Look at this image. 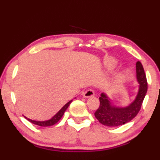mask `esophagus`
Here are the masks:
<instances>
[{
	"mask_svg": "<svg viewBox=\"0 0 160 160\" xmlns=\"http://www.w3.org/2000/svg\"><path fill=\"white\" fill-rule=\"evenodd\" d=\"M94 95H95V92H94L92 89L86 90V91L83 93V97L86 98L92 97V96H94Z\"/></svg>",
	"mask_w": 160,
	"mask_h": 160,
	"instance_id": "1",
	"label": "esophagus"
}]
</instances>
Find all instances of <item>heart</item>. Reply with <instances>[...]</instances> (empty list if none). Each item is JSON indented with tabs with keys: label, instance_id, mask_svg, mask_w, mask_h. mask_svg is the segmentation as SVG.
Instances as JSON below:
<instances>
[{
	"label": "heart",
	"instance_id": "heart-1",
	"mask_svg": "<svg viewBox=\"0 0 160 160\" xmlns=\"http://www.w3.org/2000/svg\"><path fill=\"white\" fill-rule=\"evenodd\" d=\"M117 65V62L114 59H109L106 61V65L108 69L114 68ZM125 75V74H124Z\"/></svg>",
	"mask_w": 160,
	"mask_h": 160
}]
</instances>
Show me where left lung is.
Returning a JSON list of instances; mask_svg holds the SVG:
<instances>
[{
	"mask_svg": "<svg viewBox=\"0 0 160 160\" xmlns=\"http://www.w3.org/2000/svg\"><path fill=\"white\" fill-rule=\"evenodd\" d=\"M136 65V79L139 86L135 100L126 107H115L112 104L108 96L101 93L99 98L100 106L95 115L102 124L108 127L122 126L132 120L139 112L148 91V82L142 63L138 61Z\"/></svg>",
	"mask_w": 160,
	"mask_h": 160,
	"instance_id": "left-lung-1",
	"label": "left lung"
}]
</instances>
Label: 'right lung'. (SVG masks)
<instances>
[{
  "label": "right lung",
  "instance_id": "right-lung-1",
  "mask_svg": "<svg viewBox=\"0 0 160 160\" xmlns=\"http://www.w3.org/2000/svg\"><path fill=\"white\" fill-rule=\"evenodd\" d=\"M73 100L72 101H70L68 103H66L65 106H63L62 108L60 110H59L58 112L54 116H53L51 119H49V120H47V121H43V122H39V121H35V120H31V119L30 118H28L27 117L24 116V118L26 119H28L30 122L32 123V124H36V125H38V126H41V127H49V126H52V125L57 124V122H59V120H60L62 117V115H64V112L66 110L67 108L68 107V106L70 105V103H72Z\"/></svg>",
  "mask_w": 160,
  "mask_h": 160
}]
</instances>
